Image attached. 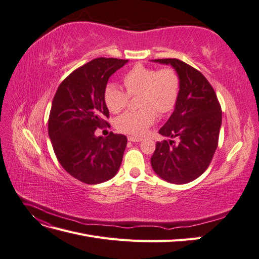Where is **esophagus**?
<instances>
[{
    "label": "esophagus",
    "mask_w": 259,
    "mask_h": 259,
    "mask_svg": "<svg viewBox=\"0 0 259 259\" xmlns=\"http://www.w3.org/2000/svg\"><path fill=\"white\" fill-rule=\"evenodd\" d=\"M127 139L130 140V142H133V143H138V142H140V140H142V138L134 137V136H128Z\"/></svg>",
    "instance_id": "esophagus-1"
}]
</instances>
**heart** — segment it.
<instances>
[{
	"label": "heart",
	"instance_id": "b5f03b06",
	"mask_svg": "<svg viewBox=\"0 0 259 259\" xmlns=\"http://www.w3.org/2000/svg\"><path fill=\"white\" fill-rule=\"evenodd\" d=\"M125 91L115 85L105 90V104L112 113H120L126 108L130 97H138L137 111H130L117 117L115 127L125 134L139 136L150 127L159 116L174 110L179 96L180 81L173 67H153L137 64L123 75Z\"/></svg>",
	"mask_w": 259,
	"mask_h": 259
}]
</instances>
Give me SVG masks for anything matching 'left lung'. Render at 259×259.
Returning <instances> with one entry per match:
<instances>
[{
    "instance_id": "8db88e82",
    "label": "left lung",
    "mask_w": 259,
    "mask_h": 259,
    "mask_svg": "<svg viewBox=\"0 0 259 259\" xmlns=\"http://www.w3.org/2000/svg\"><path fill=\"white\" fill-rule=\"evenodd\" d=\"M171 65L180 88L175 110L159 131L168 139L155 144L153 170L170 184L200 177L211 162L222 126V107L213 86L199 70L176 58L153 59Z\"/></svg>"
}]
</instances>
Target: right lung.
Returning a JSON list of instances; mask_svg holds the SVG:
<instances>
[{
    "label": "right lung",
    "mask_w": 259,
    "mask_h": 259,
    "mask_svg": "<svg viewBox=\"0 0 259 259\" xmlns=\"http://www.w3.org/2000/svg\"><path fill=\"white\" fill-rule=\"evenodd\" d=\"M127 59L95 58L70 73L55 94L49 117V135L54 152L68 174L88 185L111 179L126 148L125 135L96 137L97 128L108 126L105 104L107 82Z\"/></svg>",
    "instance_id": "obj_1"
}]
</instances>
